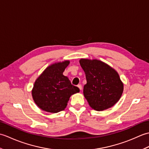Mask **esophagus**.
<instances>
[{"label": "esophagus", "instance_id": "1", "mask_svg": "<svg viewBox=\"0 0 149 149\" xmlns=\"http://www.w3.org/2000/svg\"><path fill=\"white\" fill-rule=\"evenodd\" d=\"M77 87L79 88V89L80 90H82V86H81V84H79L78 86H77Z\"/></svg>", "mask_w": 149, "mask_h": 149}]
</instances>
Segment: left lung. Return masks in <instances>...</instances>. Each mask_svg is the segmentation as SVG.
<instances>
[{
	"label": "left lung",
	"instance_id": "1",
	"mask_svg": "<svg viewBox=\"0 0 149 149\" xmlns=\"http://www.w3.org/2000/svg\"><path fill=\"white\" fill-rule=\"evenodd\" d=\"M87 83L83 94L91 108L101 111L113 106L121 97L123 83L115 69L96 59L79 60Z\"/></svg>",
	"mask_w": 149,
	"mask_h": 149
}]
</instances>
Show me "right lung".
Listing matches in <instances>:
<instances>
[{
  "label": "right lung",
  "mask_w": 149,
  "mask_h": 149,
  "mask_svg": "<svg viewBox=\"0 0 149 149\" xmlns=\"http://www.w3.org/2000/svg\"><path fill=\"white\" fill-rule=\"evenodd\" d=\"M70 64L69 60L49 65L38 77L32 90L34 102L45 111L56 113L64 110L72 95L79 92L73 86L63 72Z\"/></svg>",
  "instance_id": "obj_1"
}]
</instances>
